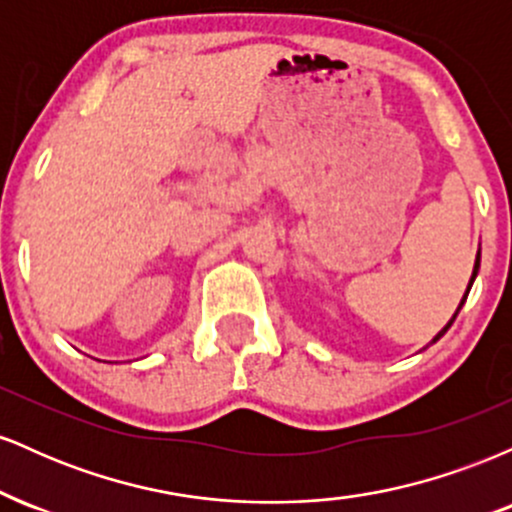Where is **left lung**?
I'll return each instance as SVG.
<instances>
[{"mask_svg":"<svg viewBox=\"0 0 512 512\" xmlns=\"http://www.w3.org/2000/svg\"><path fill=\"white\" fill-rule=\"evenodd\" d=\"M479 264H481V252H477V260H474V272H472V279H469V289H472L474 279H477V274H479ZM469 289H467V293H464V298H462L460 308H462V305H464V301H467V296H469ZM460 308H457V310H455V315H452V320L448 322V325H445V327H443V330H440V332L436 334V337H433V342H438V339H440V337H443V334L450 330V325H452V322H455V317H457V313H460ZM433 342H431V344H433Z\"/></svg>","mask_w":512,"mask_h":512,"instance_id":"1","label":"left lung"}]
</instances>
